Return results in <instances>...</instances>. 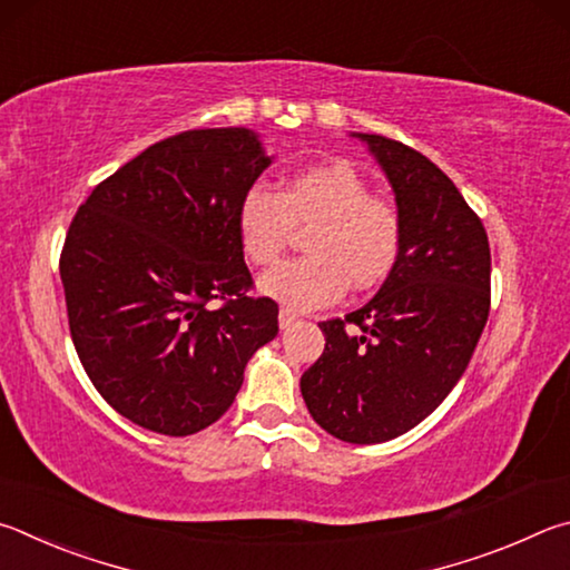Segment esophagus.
Instances as JSON below:
<instances>
[{"label":"esophagus","instance_id":"1","mask_svg":"<svg viewBox=\"0 0 570 570\" xmlns=\"http://www.w3.org/2000/svg\"><path fill=\"white\" fill-rule=\"evenodd\" d=\"M279 331H291V327L297 323V313L295 311H287V307H279Z\"/></svg>","mask_w":570,"mask_h":570}]
</instances>
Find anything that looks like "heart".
<instances>
[{
  "instance_id": "1",
  "label": "heart",
  "mask_w": 570,
  "mask_h": 570,
  "mask_svg": "<svg viewBox=\"0 0 570 570\" xmlns=\"http://www.w3.org/2000/svg\"><path fill=\"white\" fill-rule=\"evenodd\" d=\"M307 257L291 259L259 279V291L287 311H313L345 293L373 291L393 273L403 249V217L391 199L371 195L367 179L347 163L295 169L275 193L245 189L237 207V235L245 257L273 265L291 243L293 225L309 227Z\"/></svg>"
}]
</instances>
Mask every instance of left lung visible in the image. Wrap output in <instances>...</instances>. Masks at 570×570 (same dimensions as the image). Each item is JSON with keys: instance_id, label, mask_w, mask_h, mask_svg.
I'll return each instance as SVG.
<instances>
[{"instance_id": "1", "label": "left lung", "mask_w": 570, "mask_h": 570, "mask_svg": "<svg viewBox=\"0 0 570 570\" xmlns=\"http://www.w3.org/2000/svg\"><path fill=\"white\" fill-rule=\"evenodd\" d=\"M353 137L393 187L403 249L371 303L321 323L325 351L301 391L323 431L371 445L425 421L461 381L491 311V247L441 167L395 139Z\"/></svg>"}]
</instances>
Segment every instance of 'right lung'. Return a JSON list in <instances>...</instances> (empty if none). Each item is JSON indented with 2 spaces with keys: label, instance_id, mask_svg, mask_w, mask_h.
<instances>
[{
  "label": "right lung",
  "instance_id": "right-lung-1",
  "mask_svg": "<svg viewBox=\"0 0 570 570\" xmlns=\"http://www.w3.org/2000/svg\"><path fill=\"white\" fill-rule=\"evenodd\" d=\"M269 163L253 129H189L77 209L59 257L69 333L97 393L135 425L175 438L213 425L277 335V303L247 295L237 235L239 199Z\"/></svg>",
  "mask_w": 570,
  "mask_h": 570
}]
</instances>
